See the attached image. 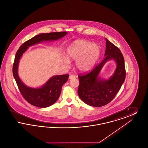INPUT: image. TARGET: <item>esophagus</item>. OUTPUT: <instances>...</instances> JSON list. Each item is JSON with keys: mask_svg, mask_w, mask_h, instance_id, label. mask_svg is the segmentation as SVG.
Masks as SVG:
<instances>
[{"mask_svg": "<svg viewBox=\"0 0 148 148\" xmlns=\"http://www.w3.org/2000/svg\"><path fill=\"white\" fill-rule=\"evenodd\" d=\"M75 75H71L70 76H69V79H73V78H75Z\"/></svg>", "mask_w": 148, "mask_h": 148, "instance_id": "34e87169", "label": "esophagus"}]
</instances>
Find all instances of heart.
<instances>
[{"mask_svg":"<svg viewBox=\"0 0 148 148\" xmlns=\"http://www.w3.org/2000/svg\"><path fill=\"white\" fill-rule=\"evenodd\" d=\"M100 48L98 44L85 40H77L66 50V57L64 59L65 66H68L71 60L76 61L78 71L85 73L90 71L98 60Z\"/></svg>","mask_w":148,"mask_h":148,"instance_id":"heart-1","label":"heart"}]
</instances>
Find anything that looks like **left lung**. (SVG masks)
I'll use <instances>...</instances> for the list:
<instances>
[{
	"label": "left lung",
	"mask_w": 148,
	"mask_h": 148,
	"mask_svg": "<svg viewBox=\"0 0 148 148\" xmlns=\"http://www.w3.org/2000/svg\"><path fill=\"white\" fill-rule=\"evenodd\" d=\"M104 60L86 75L80 74L77 93L80 99L88 106L100 107L110 103L118 92L125 79L124 59L119 49L106 38ZM109 60L116 63L113 75L108 79L99 77L105 64Z\"/></svg>",
	"instance_id": "obj_1"
}]
</instances>
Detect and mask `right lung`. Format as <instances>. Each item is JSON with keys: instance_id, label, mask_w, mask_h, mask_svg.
Masks as SVG:
<instances>
[{"instance_id": "add662e5", "label": "right lung", "mask_w": 148, "mask_h": 148, "mask_svg": "<svg viewBox=\"0 0 148 148\" xmlns=\"http://www.w3.org/2000/svg\"><path fill=\"white\" fill-rule=\"evenodd\" d=\"M66 32L42 33L24 42L18 50L14 59L13 74L22 96L29 103L39 108H47L54 104L60 95L62 88L69 77L68 74L53 76L42 86L29 87L24 84L18 75L20 59L29 47L43 42L56 41L67 34Z\"/></svg>"}]
</instances>
